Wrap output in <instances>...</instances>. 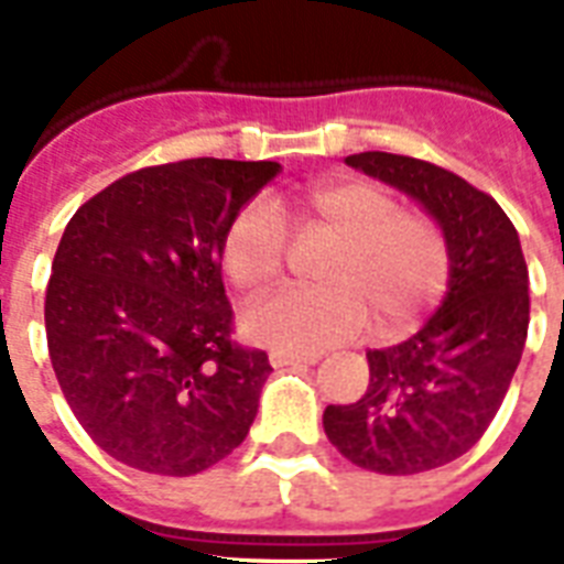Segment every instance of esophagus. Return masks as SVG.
I'll return each mask as SVG.
<instances>
[{
	"label": "esophagus",
	"instance_id": "34e87169",
	"mask_svg": "<svg viewBox=\"0 0 564 564\" xmlns=\"http://www.w3.org/2000/svg\"><path fill=\"white\" fill-rule=\"evenodd\" d=\"M322 360V354H299V351H272L269 362L274 369H286V366H313Z\"/></svg>",
	"mask_w": 564,
	"mask_h": 564
}]
</instances>
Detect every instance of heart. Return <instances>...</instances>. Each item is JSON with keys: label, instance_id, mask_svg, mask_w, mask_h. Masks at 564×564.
Instances as JSON below:
<instances>
[{"label": "heart", "instance_id": "1", "mask_svg": "<svg viewBox=\"0 0 564 564\" xmlns=\"http://www.w3.org/2000/svg\"><path fill=\"white\" fill-rule=\"evenodd\" d=\"M313 221L336 230L343 246L322 269V286H292L246 313L257 343L281 351H318L348 343L377 322L380 336H401L424 318L451 278V248L436 221L406 213L375 181H325L304 189ZM290 225L269 198L234 216L221 242V265L242 292L260 295L281 281Z\"/></svg>", "mask_w": 564, "mask_h": 564}]
</instances>
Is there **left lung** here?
<instances>
[{
	"mask_svg": "<svg viewBox=\"0 0 564 564\" xmlns=\"http://www.w3.org/2000/svg\"><path fill=\"white\" fill-rule=\"evenodd\" d=\"M348 166L412 195L451 248L442 307L406 343L369 351V389L330 403L336 451L377 474H421L454 463L489 430L507 398L530 325V274L500 204L436 163L360 152Z\"/></svg>",
	"mask_w": 564,
	"mask_h": 564,
	"instance_id": "left-lung-1",
	"label": "left lung"
}]
</instances>
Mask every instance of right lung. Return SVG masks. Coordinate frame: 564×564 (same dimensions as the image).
<instances>
[{"label": "right lung", "mask_w": 564, "mask_h": 564, "mask_svg": "<svg viewBox=\"0 0 564 564\" xmlns=\"http://www.w3.org/2000/svg\"><path fill=\"white\" fill-rule=\"evenodd\" d=\"M274 161L145 166L84 202L46 286V343L87 436L137 471L189 477L242 445L272 366L230 339L225 230Z\"/></svg>", "instance_id": "1"}]
</instances>
